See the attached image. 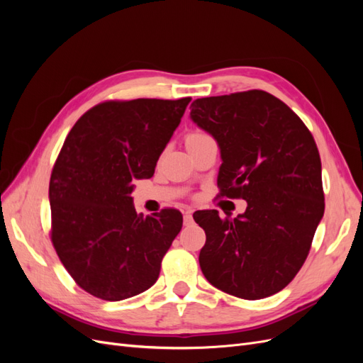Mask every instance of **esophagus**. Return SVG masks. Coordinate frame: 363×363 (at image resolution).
<instances>
[{
    "instance_id": "1",
    "label": "esophagus",
    "mask_w": 363,
    "mask_h": 363,
    "mask_svg": "<svg viewBox=\"0 0 363 363\" xmlns=\"http://www.w3.org/2000/svg\"><path fill=\"white\" fill-rule=\"evenodd\" d=\"M183 221H184V225L192 224V208H186L183 212Z\"/></svg>"
}]
</instances>
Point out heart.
Returning a JSON list of instances; mask_svg holds the SVG:
<instances>
[{"mask_svg": "<svg viewBox=\"0 0 363 363\" xmlns=\"http://www.w3.org/2000/svg\"><path fill=\"white\" fill-rule=\"evenodd\" d=\"M204 135L201 133H191L188 138H186V140H194V139H199V138H203Z\"/></svg>", "mask_w": 363, "mask_h": 363, "instance_id": "obj_1", "label": "heart"}]
</instances>
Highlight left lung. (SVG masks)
I'll return each mask as SVG.
<instances>
[{
	"label": "left lung",
	"instance_id": "1",
	"mask_svg": "<svg viewBox=\"0 0 363 363\" xmlns=\"http://www.w3.org/2000/svg\"><path fill=\"white\" fill-rule=\"evenodd\" d=\"M191 119L221 151V196L244 213H194L206 232L200 267L215 288L260 300L286 288L309 255L324 215L321 159L311 131L279 98L247 91L199 98Z\"/></svg>",
	"mask_w": 363,
	"mask_h": 363
}]
</instances>
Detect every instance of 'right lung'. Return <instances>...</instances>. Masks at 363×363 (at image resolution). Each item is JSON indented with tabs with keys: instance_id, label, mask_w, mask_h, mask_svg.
<instances>
[{
	"instance_id": "1",
	"label": "right lung",
	"mask_w": 363,
	"mask_h": 363,
	"mask_svg": "<svg viewBox=\"0 0 363 363\" xmlns=\"http://www.w3.org/2000/svg\"><path fill=\"white\" fill-rule=\"evenodd\" d=\"M191 98L106 101L71 128L50 180L51 240L82 289L119 301L156 283L180 233L175 208L144 216L133 180L150 179Z\"/></svg>"
}]
</instances>
